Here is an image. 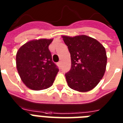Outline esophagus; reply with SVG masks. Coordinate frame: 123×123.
Listing matches in <instances>:
<instances>
[{
    "instance_id": "34e87169",
    "label": "esophagus",
    "mask_w": 123,
    "mask_h": 123,
    "mask_svg": "<svg viewBox=\"0 0 123 123\" xmlns=\"http://www.w3.org/2000/svg\"><path fill=\"white\" fill-rule=\"evenodd\" d=\"M57 66L59 68L61 67V62H57Z\"/></svg>"
}]
</instances>
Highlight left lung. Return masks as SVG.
<instances>
[{
    "instance_id": "left-lung-1",
    "label": "left lung",
    "mask_w": 123,
    "mask_h": 123,
    "mask_svg": "<svg viewBox=\"0 0 123 123\" xmlns=\"http://www.w3.org/2000/svg\"><path fill=\"white\" fill-rule=\"evenodd\" d=\"M62 37L71 55V69L65 74L68 85L77 91H89L105 74L107 61L105 47L96 39L86 35Z\"/></svg>"
}]
</instances>
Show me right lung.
I'll return each mask as SVG.
<instances>
[{
    "label": "right lung",
    "instance_id": "1",
    "mask_svg": "<svg viewBox=\"0 0 123 123\" xmlns=\"http://www.w3.org/2000/svg\"><path fill=\"white\" fill-rule=\"evenodd\" d=\"M53 39H34L22 45L16 53V68L28 88L39 91L52 86L59 69L52 61L48 46Z\"/></svg>",
    "mask_w": 123,
    "mask_h": 123
}]
</instances>
